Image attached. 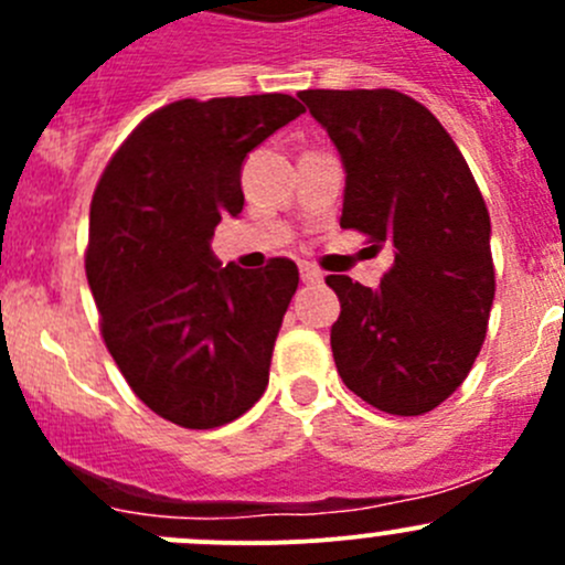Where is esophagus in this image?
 Segmentation results:
<instances>
[{
  "mask_svg": "<svg viewBox=\"0 0 565 565\" xmlns=\"http://www.w3.org/2000/svg\"><path fill=\"white\" fill-rule=\"evenodd\" d=\"M300 278H303V284H319L322 281V273L311 265H300Z\"/></svg>",
  "mask_w": 565,
  "mask_h": 565,
  "instance_id": "34e87169",
  "label": "esophagus"
}]
</instances>
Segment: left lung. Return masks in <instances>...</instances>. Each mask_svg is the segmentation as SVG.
Wrapping results in <instances>:
<instances>
[{"label":"left lung","instance_id":"8db88e82","mask_svg":"<svg viewBox=\"0 0 565 565\" xmlns=\"http://www.w3.org/2000/svg\"><path fill=\"white\" fill-rule=\"evenodd\" d=\"M347 172L341 230L393 248L377 289L328 276L341 380L372 407L424 415L465 383L494 300L489 210L435 114L396 89H306Z\"/></svg>","mask_w":565,"mask_h":565}]
</instances>
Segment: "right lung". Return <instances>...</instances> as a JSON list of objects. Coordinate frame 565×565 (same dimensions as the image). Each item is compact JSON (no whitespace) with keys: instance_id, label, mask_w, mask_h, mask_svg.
Returning <instances> with one entry per match:
<instances>
[{"instance_id":"right-lung-1","label":"right lung","mask_w":565,"mask_h":565,"mask_svg":"<svg viewBox=\"0 0 565 565\" xmlns=\"http://www.w3.org/2000/svg\"><path fill=\"white\" fill-rule=\"evenodd\" d=\"M303 114L292 95L174 100L106 163L84 267L100 335L130 391L185 429H215L259 402L298 265L221 267L210 237L243 210L241 167Z\"/></svg>"}]
</instances>
